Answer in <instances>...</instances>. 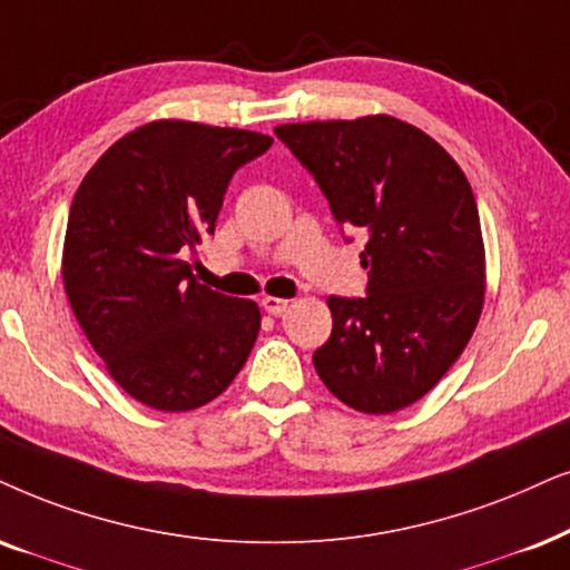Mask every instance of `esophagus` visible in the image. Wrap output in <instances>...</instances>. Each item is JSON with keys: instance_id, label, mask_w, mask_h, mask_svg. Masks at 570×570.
<instances>
[{"instance_id": "obj_1", "label": "esophagus", "mask_w": 570, "mask_h": 570, "mask_svg": "<svg viewBox=\"0 0 570 570\" xmlns=\"http://www.w3.org/2000/svg\"><path fill=\"white\" fill-rule=\"evenodd\" d=\"M262 306H264V312H267V314L279 316V314L287 312V306H291V301H287V298H275V295H264Z\"/></svg>"}]
</instances>
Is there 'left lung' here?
<instances>
[{
	"label": "left lung",
	"instance_id": "1",
	"mask_svg": "<svg viewBox=\"0 0 570 570\" xmlns=\"http://www.w3.org/2000/svg\"><path fill=\"white\" fill-rule=\"evenodd\" d=\"M343 227L366 233V298L330 295L316 374L351 409L393 413L438 384L484 306L474 190L438 140L387 115L277 125Z\"/></svg>",
	"mask_w": 570,
	"mask_h": 570
}]
</instances>
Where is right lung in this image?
Masks as SVG:
<instances>
[{"mask_svg":"<svg viewBox=\"0 0 570 570\" xmlns=\"http://www.w3.org/2000/svg\"><path fill=\"white\" fill-rule=\"evenodd\" d=\"M269 136L188 120L140 125L101 154L70 206L62 283L107 372L157 411L225 393L254 348V301L198 285L183 262L214 233L235 169Z\"/></svg>","mask_w":570,"mask_h":570,"instance_id":"obj_1","label":"right lung"}]
</instances>
